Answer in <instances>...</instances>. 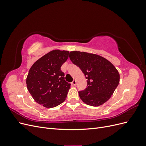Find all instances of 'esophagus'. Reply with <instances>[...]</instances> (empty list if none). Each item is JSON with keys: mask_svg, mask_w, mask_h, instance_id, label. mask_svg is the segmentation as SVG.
<instances>
[{"mask_svg": "<svg viewBox=\"0 0 146 146\" xmlns=\"http://www.w3.org/2000/svg\"><path fill=\"white\" fill-rule=\"evenodd\" d=\"M72 85H73L74 86H76V85H77V82H76V80H73V81H72Z\"/></svg>", "mask_w": 146, "mask_h": 146, "instance_id": "obj_1", "label": "esophagus"}]
</instances>
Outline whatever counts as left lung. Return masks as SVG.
Returning a JSON list of instances; mask_svg holds the SVG:
<instances>
[{
	"instance_id": "8db88e82",
	"label": "left lung",
	"mask_w": 146,
	"mask_h": 146,
	"mask_svg": "<svg viewBox=\"0 0 146 146\" xmlns=\"http://www.w3.org/2000/svg\"><path fill=\"white\" fill-rule=\"evenodd\" d=\"M69 58L87 79L86 89L78 91L83 102L94 107L106 102L119 85V74L116 68L104 57L86 52H70Z\"/></svg>"
}]
</instances>
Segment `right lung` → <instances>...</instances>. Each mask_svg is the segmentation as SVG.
Returning a JSON list of instances; mask_svg holds the SVG:
<instances>
[{"label": "right lung", "instance_id": "add662e5", "mask_svg": "<svg viewBox=\"0 0 146 146\" xmlns=\"http://www.w3.org/2000/svg\"><path fill=\"white\" fill-rule=\"evenodd\" d=\"M69 52L55 50L38 60L29 70L27 89L35 102L46 108L56 107L65 100L70 83L61 70Z\"/></svg>", "mask_w": 146, "mask_h": 146}]
</instances>
